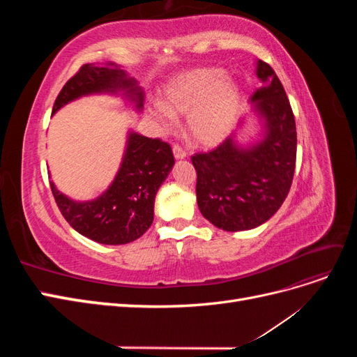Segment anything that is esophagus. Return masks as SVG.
<instances>
[{
	"mask_svg": "<svg viewBox=\"0 0 357 357\" xmlns=\"http://www.w3.org/2000/svg\"><path fill=\"white\" fill-rule=\"evenodd\" d=\"M172 153H174V158H176V159H183V158H186L185 149H183V147H181V146H178V144H174V146H172Z\"/></svg>",
	"mask_w": 357,
	"mask_h": 357,
	"instance_id": "esophagus-1",
	"label": "esophagus"
}]
</instances>
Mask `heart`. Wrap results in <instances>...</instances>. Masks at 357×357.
I'll use <instances>...</instances> for the list:
<instances>
[{
    "label": "heart",
    "mask_w": 357,
    "mask_h": 357,
    "mask_svg": "<svg viewBox=\"0 0 357 357\" xmlns=\"http://www.w3.org/2000/svg\"><path fill=\"white\" fill-rule=\"evenodd\" d=\"M238 84L219 68H204L180 75L165 88V105H150L165 129L176 125L174 114H189V131L198 143L214 146L228 137L240 114Z\"/></svg>",
    "instance_id": "heart-1"
}]
</instances>
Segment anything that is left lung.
Returning <instances> with one entry per match:
<instances>
[{
	"mask_svg": "<svg viewBox=\"0 0 357 357\" xmlns=\"http://www.w3.org/2000/svg\"><path fill=\"white\" fill-rule=\"evenodd\" d=\"M256 75L262 86L250 100L262 119V138L245 147L234 132L210 152L192 156L199 211L228 232L253 229L271 219L295 172L296 125L283 84L261 59Z\"/></svg>",
	"mask_w": 357,
	"mask_h": 357,
	"instance_id": "obj_1",
	"label": "left lung"
}]
</instances>
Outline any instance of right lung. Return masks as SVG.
Wrapping results in <instances>:
<instances>
[{"label":"right lung","instance_id":"obj_1","mask_svg":"<svg viewBox=\"0 0 357 357\" xmlns=\"http://www.w3.org/2000/svg\"><path fill=\"white\" fill-rule=\"evenodd\" d=\"M91 93H122L137 110L143 109L144 92L137 80L109 62L104 67L93 63L80 67L63 84L52 113ZM172 165L174 156L168 143L131 131L121 168L102 195L77 202L63 195L53 183L50 189L62 215L79 234L100 244H126L139 238L153 223L156 192Z\"/></svg>","mask_w":357,"mask_h":357}]
</instances>
